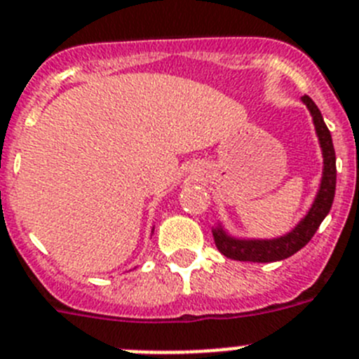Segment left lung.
Listing matches in <instances>:
<instances>
[{"label": "left lung", "mask_w": 359, "mask_h": 359, "mask_svg": "<svg viewBox=\"0 0 359 359\" xmlns=\"http://www.w3.org/2000/svg\"><path fill=\"white\" fill-rule=\"evenodd\" d=\"M300 100L311 114L316 140H318L322 151V177L315 198H313L308 212L299 219V224L292 231L277 236V238L232 236L218 219L212 227V236H215L216 248L229 259L250 261V263H272V261L286 259L308 245L316 229L320 227L327 212L331 211L334 189H337V156H334L331 132L325 127L324 118L315 102L309 96H302Z\"/></svg>", "instance_id": "left-lung-1"}]
</instances>
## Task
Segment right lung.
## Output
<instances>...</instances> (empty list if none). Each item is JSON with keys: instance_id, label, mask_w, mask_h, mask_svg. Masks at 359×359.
I'll return each instance as SVG.
<instances>
[{"instance_id": "obj_1", "label": "right lung", "mask_w": 359, "mask_h": 359, "mask_svg": "<svg viewBox=\"0 0 359 359\" xmlns=\"http://www.w3.org/2000/svg\"><path fill=\"white\" fill-rule=\"evenodd\" d=\"M151 232H154V229H151Z\"/></svg>"}]
</instances>
